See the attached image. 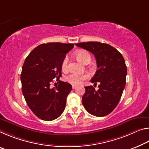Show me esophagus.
<instances>
[{"instance_id": "esophagus-1", "label": "esophagus", "mask_w": 149, "mask_h": 149, "mask_svg": "<svg viewBox=\"0 0 149 149\" xmlns=\"http://www.w3.org/2000/svg\"><path fill=\"white\" fill-rule=\"evenodd\" d=\"M76 87L77 86H75V85H72V89H75Z\"/></svg>"}]
</instances>
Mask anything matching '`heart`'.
I'll return each mask as SVG.
<instances>
[{
	"mask_svg": "<svg viewBox=\"0 0 149 149\" xmlns=\"http://www.w3.org/2000/svg\"><path fill=\"white\" fill-rule=\"evenodd\" d=\"M76 58L78 59L80 62L83 63H86V62L91 61V56L88 52L86 50H79L75 53ZM68 57H65L63 58L62 63V68L63 70L68 69ZM87 78L86 75H79L75 73H72L70 75H68L65 77L66 81L68 83L73 85H77L80 83H81L82 81Z\"/></svg>",
	"mask_w": 149,
	"mask_h": 149,
	"instance_id": "obj_1",
	"label": "heart"
}]
</instances>
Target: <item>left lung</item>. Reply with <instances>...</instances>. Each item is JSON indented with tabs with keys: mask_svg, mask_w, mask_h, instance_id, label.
<instances>
[{
	"mask_svg": "<svg viewBox=\"0 0 149 149\" xmlns=\"http://www.w3.org/2000/svg\"><path fill=\"white\" fill-rule=\"evenodd\" d=\"M77 46L90 52L95 56L97 70L91 79L95 87H85L82 104L87 111L97 117L111 113L121 100L126 84L127 67L122 54L107 44L99 42H81Z\"/></svg>",
	"mask_w": 149,
	"mask_h": 149,
	"instance_id": "obj_1",
	"label": "left lung"
}]
</instances>
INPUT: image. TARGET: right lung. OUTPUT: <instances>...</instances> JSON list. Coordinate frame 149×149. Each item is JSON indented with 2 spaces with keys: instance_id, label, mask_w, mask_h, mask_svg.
<instances>
[{
  "instance_id": "right-lung-1",
  "label": "right lung",
  "mask_w": 149,
  "mask_h": 149,
  "mask_svg": "<svg viewBox=\"0 0 149 149\" xmlns=\"http://www.w3.org/2000/svg\"><path fill=\"white\" fill-rule=\"evenodd\" d=\"M74 44L50 42L38 46L24 62L20 75L23 95L28 107L39 119L52 121L62 115L72 85L60 81L62 63ZM56 78L58 86L50 88Z\"/></svg>"
}]
</instances>
